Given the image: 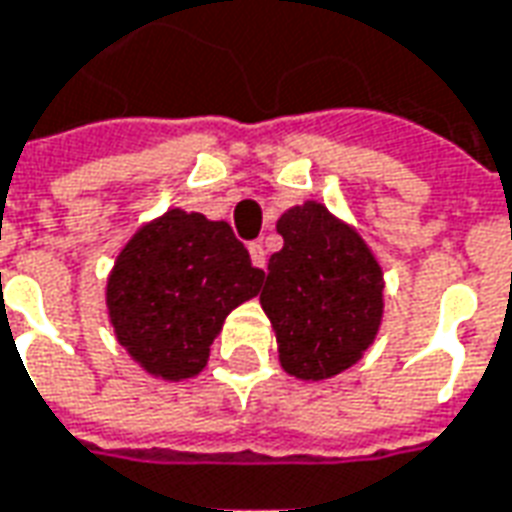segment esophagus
<instances>
[{
  "label": "esophagus",
  "instance_id": "obj_1",
  "mask_svg": "<svg viewBox=\"0 0 512 512\" xmlns=\"http://www.w3.org/2000/svg\"><path fill=\"white\" fill-rule=\"evenodd\" d=\"M249 257H252V263H255L257 268H266V249H263L260 241H252V244H249Z\"/></svg>",
  "mask_w": 512,
  "mask_h": 512
}]
</instances>
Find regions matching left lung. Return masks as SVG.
I'll use <instances>...</instances> for the list:
<instances>
[{
	"label": "left lung",
	"mask_w": 512,
	"mask_h": 512,
	"mask_svg": "<svg viewBox=\"0 0 512 512\" xmlns=\"http://www.w3.org/2000/svg\"><path fill=\"white\" fill-rule=\"evenodd\" d=\"M277 232L285 244L268 260L260 305L280 363L296 380H330L380 332L382 268L360 232L318 202L285 210Z\"/></svg>",
	"instance_id": "1"
}]
</instances>
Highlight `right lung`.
<instances>
[{
    "label": "right lung",
    "mask_w": 512,
    "mask_h": 512,
    "mask_svg": "<svg viewBox=\"0 0 512 512\" xmlns=\"http://www.w3.org/2000/svg\"><path fill=\"white\" fill-rule=\"evenodd\" d=\"M227 221L166 210L132 235L107 277V316L119 343L152 377L180 382L207 366L224 318L260 291Z\"/></svg>",
    "instance_id": "right-lung-1"
}]
</instances>
